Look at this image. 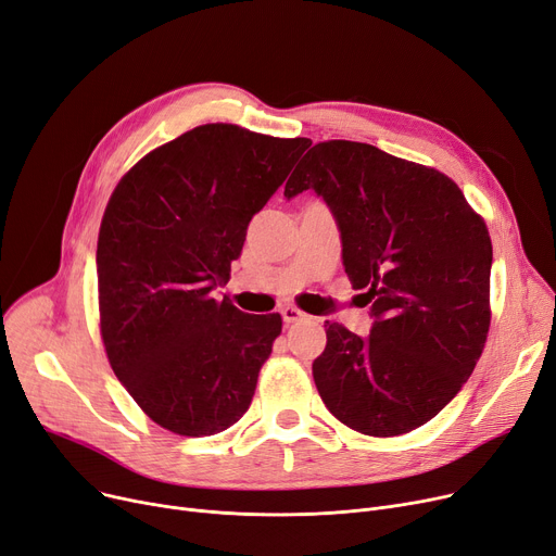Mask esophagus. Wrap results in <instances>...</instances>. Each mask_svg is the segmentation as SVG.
<instances>
[{
  "mask_svg": "<svg viewBox=\"0 0 556 556\" xmlns=\"http://www.w3.org/2000/svg\"><path fill=\"white\" fill-rule=\"evenodd\" d=\"M282 321L289 326V324H301L307 319V314L301 312L299 307H282Z\"/></svg>",
  "mask_w": 556,
  "mask_h": 556,
  "instance_id": "esophagus-1",
  "label": "esophagus"
}]
</instances>
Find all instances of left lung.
Masks as SVG:
<instances>
[{
    "label": "left lung",
    "instance_id": "8db88e82",
    "mask_svg": "<svg viewBox=\"0 0 556 556\" xmlns=\"http://www.w3.org/2000/svg\"><path fill=\"white\" fill-rule=\"evenodd\" d=\"M305 190L334 215L343 269L376 319L368 337L326 321L314 384L351 430L407 434L455 399L484 351L486 224L445 174L364 142L314 144L285 197Z\"/></svg>",
    "mask_w": 556,
    "mask_h": 556
}]
</instances>
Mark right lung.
Here are the masks:
<instances>
[{
    "label": "right lung",
    "mask_w": 556,
    "mask_h": 556,
    "mask_svg": "<svg viewBox=\"0 0 556 556\" xmlns=\"http://www.w3.org/2000/svg\"><path fill=\"white\" fill-rule=\"evenodd\" d=\"M307 138L203 124L153 149L105 205L97 242L99 321L117 380L157 426L224 432L249 409L280 314H247L213 289Z\"/></svg>",
    "instance_id": "1"
}]
</instances>
